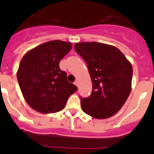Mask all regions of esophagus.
Masks as SVG:
<instances>
[{"label":"esophagus","instance_id":"1","mask_svg":"<svg viewBox=\"0 0 154 154\" xmlns=\"http://www.w3.org/2000/svg\"><path fill=\"white\" fill-rule=\"evenodd\" d=\"M74 84H75L76 85V86H78V84H79V82H78V80H75V81H74Z\"/></svg>","mask_w":154,"mask_h":154}]
</instances>
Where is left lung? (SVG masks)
<instances>
[{
  "label": "left lung",
  "instance_id": "8db88e82",
  "mask_svg": "<svg viewBox=\"0 0 154 154\" xmlns=\"http://www.w3.org/2000/svg\"><path fill=\"white\" fill-rule=\"evenodd\" d=\"M74 50L86 61L93 83L91 94L80 97L82 109L95 119L111 117L131 91V64L117 48L103 43H77Z\"/></svg>",
  "mask_w": 154,
  "mask_h": 154
}]
</instances>
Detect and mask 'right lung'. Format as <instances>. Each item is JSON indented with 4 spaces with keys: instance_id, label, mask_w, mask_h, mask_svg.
<instances>
[{
    "instance_id": "obj_1",
    "label": "right lung",
    "mask_w": 154,
    "mask_h": 154,
    "mask_svg": "<svg viewBox=\"0 0 154 154\" xmlns=\"http://www.w3.org/2000/svg\"><path fill=\"white\" fill-rule=\"evenodd\" d=\"M71 46L70 42L54 40L37 46L23 57L17 78L24 99L33 109L57 112L77 90L59 66Z\"/></svg>"
}]
</instances>
